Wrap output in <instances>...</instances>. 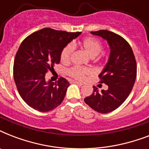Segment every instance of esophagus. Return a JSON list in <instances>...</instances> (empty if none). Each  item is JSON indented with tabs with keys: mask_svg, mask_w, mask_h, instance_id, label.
<instances>
[{
	"mask_svg": "<svg viewBox=\"0 0 149 149\" xmlns=\"http://www.w3.org/2000/svg\"><path fill=\"white\" fill-rule=\"evenodd\" d=\"M72 83L75 84H77V85H78V86H82L83 85V84H81V83H79V82H77V81H72Z\"/></svg>",
	"mask_w": 149,
	"mask_h": 149,
	"instance_id": "34e87169",
	"label": "esophagus"
}]
</instances>
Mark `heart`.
<instances>
[{
	"instance_id": "1",
	"label": "heart",
	"mask_w": 149,
	"mask_h": 149,
	"mask_svg": "<svg viewBox=\"0 0 149 149\" xmlns=\"http://www.w3.org/2000/svg\"><path fill=\"white\" fill-rule=\"evenodd\" d=\"M80 45L85 51L92 57L94 58L97 56L103 49V45L98 39L93 37H87L82 41ZM73 46L72 45H66L61 52L60 59L63 63H68L70 60V57L72 55ZM92 73L91 69L84 68L80 66H73L68 70V74L74 79L83 80L88 75Z\"/></svg>"
}]
</instances>
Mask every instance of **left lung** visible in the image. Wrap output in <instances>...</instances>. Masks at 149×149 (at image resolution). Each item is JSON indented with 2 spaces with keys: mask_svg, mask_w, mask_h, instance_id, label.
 I'll return each instance as SVG.
<instances>
[{
  "mask_svg": "<svg viewBox=\"0 0 149 149\" xmlns=\"http://www.w3.org/2000/svg\"><path fill=\"white\" fill-rule=\"evenodd\" d=\"M91 34L107 40L111 49L107 63L99 75L100 83L106 84L107 90L99 91L93 86L84 101L97 112L107 113L119 107L131 93L137 76L136 60L132 47L119 35L107 30Z\"/></svg>",
  "mask_w": 149,
  "mask_h": 149,
  "instance_id": "left-lung-1",
  "label": "left lung"
}]
</instances>
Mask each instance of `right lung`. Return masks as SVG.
<instances>
[{"label":"right lung","mask_w":149,"mask_h":149,"mask_svg":"<svg viewBox=\"0 0 149 149\" xmlns=\"http://www.w3.org/2000/svg\"><path fill=\"white\" fill-rule=\"evenodd\" d=\"M81 32H67L45 28L22 42L14 62V79L20 96L29 107L48 112L60 105L70 83L63 77L46 81L45 74L60 62L61 52Z\"/></svg>","instance_id":"1"}]
</instances>
